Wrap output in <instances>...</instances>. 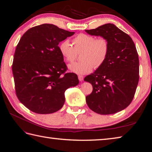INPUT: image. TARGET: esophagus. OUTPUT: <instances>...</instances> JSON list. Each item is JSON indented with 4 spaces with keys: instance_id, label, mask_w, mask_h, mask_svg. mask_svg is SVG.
<instances>
[{
    "instance_id": "esophagus-1",
    "label": "esophagus",
    "mask_w": 152,
    "mask_h": 152,
    "mask_svg": "<svg viewBox=\"0 0 152 152\" xmlns=\"http://www.w3.org/2000/svg\"><path fill=\"white\" fill-rule=\"evenodd\" d=\"M78 77H79V80H80V81H82L84 80V76H82V75H79L78 76Z\"/></svg>"
}]
</instances>
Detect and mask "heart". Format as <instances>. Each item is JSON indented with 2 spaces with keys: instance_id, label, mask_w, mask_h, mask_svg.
<instances>
[{
  "instance_id": "1",
  "label": "heart",
  "mask_w": 152,
  "mask_h": 152,
  "mask_svg": "<svg viewBox=\"0 0 152 152\" xmlns=\"http://www.w3.org/2000/svg\"><path fill=\"white\" fill-rule=\"evenodd\" d=\"M72 45L68 40H63L59 45L61 56L68 62H72L80 53L81 61L68 65L70 71L77 74H86L102 66L107 59L109 53V44L104 37L96 39L95 37L80 34L72 40Z\"/></svg>"
}]
</instances>
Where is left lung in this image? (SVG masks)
Instances as JSON below:
<instances>
[{
    "label": "left lung",
    "mask_w": 152,
    "mask_h": 152,
    "mask_svg": "<svg viewBox=\"0 0 152 152\" xmlns=\"http://www.w3.org/2000/svg\"><path fill=\"white\" fill-rule=\"evenodd\" d=\"M91 35L108 40L109 53L103 65L86 76L93 86L86 103L93 112L113 114L127 108L134 98L139 81V58L131 37L112 23L85 30Z\"/></svg>",
    "instance_id": "1"
}]
</instances>
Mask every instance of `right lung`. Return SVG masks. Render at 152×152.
I'll return each instance as SVG.
<instances>
[{
	"label": "right lung",
	"instance_id": "add662e5",
	"mask_svg": "<svg viewBox=\"0 0 152 152\" xmlns=\"http://www.w3.org/2000/svg\"><path fill=\"white\" fill-rule=\"evenodd\" d=\"M74 34L52 24H42L21 37L12 70L17 97L31 112L48 114L58 111L65 102V91L79 84L75 73H65L66 66L58 47Z\"/></svg>",
	"mask_w": 152,
	"mask_h": 152
}]
</instances>
